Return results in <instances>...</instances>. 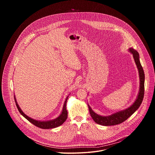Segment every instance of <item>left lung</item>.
<instances>
[{
  "label": "left lung",
  "mask_w": 155,
  "mask_h": 155,
  "mask_svg": "<svg viewBox=\"0 0 155 155\" xmlns=\"http://www.w3.org/2000/svg\"><path fill=\"white\" fill-rule=\"evenodd\" d=\"M129 52L132 54L133 56L134 61L137 65V68L138 69L139 74V78H140V87H139V92L137 96V97L135 102L133 103L132 105H130L127 108L121 110L118 112L115 113L109 116H101L97 114H96L93 110L91 109L90 106L88 105L89 108V111L90 115L96 123L102 125V126H113L120 124L124 121H126L129 117H130L133 114L136 110L139 108L140 106L143 96H144V83H145V74L143 72V69L142 67L140 60H139V53L134 50L133 48H129Z\"/></svg>",
  "instance_id": "1"
}]
</instances>
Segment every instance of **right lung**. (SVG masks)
Instances as JSON below:
<instances>
[{
    "label": "right lung",
    "mask_w": 155,
    "mask_h": 155,
    "mask_svg": "<svg viewBox=\"0 0 155 155\" xmlns=\"http://www.w3.org/2000/svg\"><path fill=\"white\" fill-rule=\"evenodd\" d=\"M69 96H68L66 97V99L64 102V106H63V108H62V111L61 112V114H60V115L52 120H48V121H38V120H34L30 117H29L28 116H27L23 111L20 108V107H19L16 99H15V102H16V107L18 108V111L19 112V113L23 115L26 119H27L29 122H31V123H32L34 125L41 128V129H52V128H54L56 127H58L59 126H61V124H62L65 120H67L68 118V111L67 109H66V103H67V100L68 99Z\"/></svg>",
    "instance_id": "add662e5"
}]
</instances>
